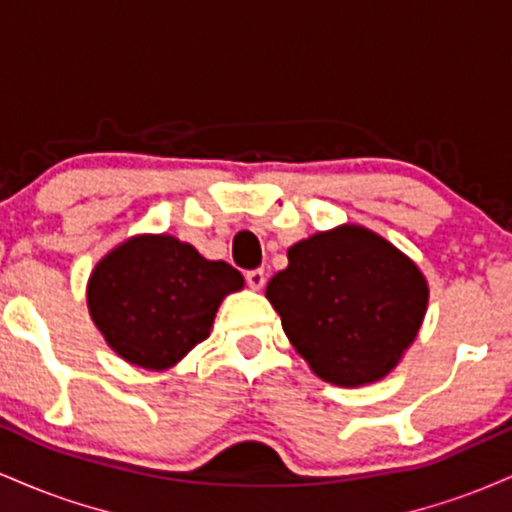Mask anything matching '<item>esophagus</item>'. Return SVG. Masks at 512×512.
Wrapping results in <instances>:
<instances>
[{
    "label": "esophagus",
    "mask_w": 512,
    "mask_h": 512,
    "mask_svg": "<svg viewBox=\"0 0 512 512\" xmlns=\"http://www.w3.org/2000/svg\"><path fill=\"white\" fill-rule=\"evenodd\" d=\"M245 279H248V286H250V289L260 291L262 286H264V281H267V274H264L262 269H250V272L245 274Z\"/></svg>",
    "instance_id": "obj_1"
}]
</instances>
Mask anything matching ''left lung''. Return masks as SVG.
Wrapping results in <instances>:
<instances>
[{
	"instance_id": "obj_1",
	"label": "left lung",
	"mask_w": 512,
	"mask_h": 512,
	"mask_svg": "<svg viewBox=\"0 0 512 512\" xmlns=\"http://www.w3.org/2000/svg\"><path fill=\"white\" fill-rule=\"evenodd\" d=\"M267 298L315 375L358 387L385 378L419 334L428 305L421 269L378 233L354 223L289 248Z\"/></svg>"
}]
</instances>
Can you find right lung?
I'll use <instances>...</instances> for the list:
<instances>
[{"instance_id":"obj_1","label":"right lung","mask_w":512,"mask_h":512,"mask_svg":"<svg viewBox=\"0 0 512 512\" xmlns=\"http://www.w3.org/2000/svg\"><path fill=\"white\" fill-rule=\"evenodd\" d=\"M243 284L238 269L204 260L190 243L134 236L96 264L86 301L117 356L166 370L209 337L221 301Z\"/></svg>"}]
</instances>
